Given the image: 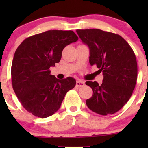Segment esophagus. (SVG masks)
<instances>
[{
  "mask_svg": "<svg viewBox=\"0 0 148 148\" xmlns=\"http://www.w3.org/2000/svg\"><path fill=\"white\" fill-rule=\"evenodd\" d=\"M84 85H85V83L83 82V81H81V80L77 81L76 86L77 87H82V86H84Z\"/></svg>",
  "mask_w": 148,
  "mask_h": 148,
  "instance_id": "1",
  "label": "esophagus"
}]
</instances>
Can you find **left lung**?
I'll list each match as a JSON object with an SVG mask.
<instances>
[{"instance_id":"obj_1","label":"left lung","mask_w":148,"mask_h":148,"mask_svg":"<svg viewBox=\"0 0 148 148\" xmlns=\"http://www.w3.org/2000/svg\"><path fill=\"white\" fill-rule=\"evenodd\" d=\"M76 32L90 48V64H96L104 76L101 85L86 82L93 90L87 106L100 115L114 114L128 102L135 89L137 64L134 52L118 34L98 29Z\"/></svg>"}]
</instances>
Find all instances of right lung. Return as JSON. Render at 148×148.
<instances>
[{
	"mask_svg": "<svg viewBox=\"0 0 148 148\" xmlns=\"http://www.w3.org/2000/svg\"><path fill=\"white\" fill-rule=\"evenodd\" d=\"M77 40L71 30H49L26 38L16 50L11 66L13 88L22 106L34 116L54 114L75 86V79H58L50 67L60 62L66 46Z\"/></svg>",
	"mask_w": 148,
	"mask_h": 148,
	"instance_id": "obj_1",
	"label": "right lung"
}]
</instances>
